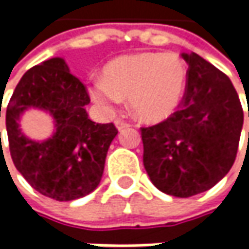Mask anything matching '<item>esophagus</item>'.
<instances>
[{"label": "esophagus", "mask_w": 249, "mask_h": 249, "mask_svg": "<svg viewBox=\"0 0 249 249\" xmlns=\"http://www.w3.org/2000/svg\"><path fill=\"white\" fill-rule=\"evenodd\" d=\"M115 124H116L118 130H123V129H126V127H130V126H131L129 122H124V120H122V119L115 120Z\"/></svg>", "instance_id": "1"}]
</instances>
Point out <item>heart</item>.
Returning a JSON list of instances; mask_svg holds the SVG:
<instances>
[{
    "instance_id": "b5f03b06",
    "label": "heart",
    "mask_w": 249,
    "mask_h": 249,
    "mask_svg": "<svg viewBox=\"0 0 249 249\" xmlns=\"http://www.w3.org/2000/svg\"><path fill=\"white\" fill-rule=\"evenodd\" d=\"M186 62L175 53H141L120 56L104 69V79L91 83V97L105 110L122 97L140 119L157 123L177 109L186 89Z\"/></svg>"
}]
</instances>
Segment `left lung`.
Instances as JSON below:
<instances>
[{
	"label": "left lung",
	"instance_id": "left-lung-1",
	"mask_svg": "<svg viewBox=\"0 0 249 249\" xmlns=\"http://www.w3.org/2000/svg\"><path fill=\"white\" fill-rule=\"evenodd\" d=\"M181 56L188 71L176 112L140 131L142 162L154 186L188 198L212 188L231 169L244 112L225 73L196 53Z\"/></svg>",
	"mask_w": 249,
	"mask_h": 249
}]
</instances>
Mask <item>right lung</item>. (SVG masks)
Instances as JSON below:
<instances>
[{
	"instance_id": "add662e5",
	"label": "right lung",
	"mask_w": 249,
	"mask_h": 249,
	"mask_svg": "<svg viewBox=\"0 0 249 249\" xmlns=\"http://www.w3.org/2000/svg\"><path fill=\"white\" fill-rule=\"evenodd\" d=\"M89 102L87 87L61 58L33 66L18 83L6 107L9 152L15 167L40 194L73 201L100 184L118 129L113 123L92 122L86 110ZM30 106L48 110L54 116L57 131L50 140L37 143L21 134L18 116Z\"/></svg>"
}]
</instances>
